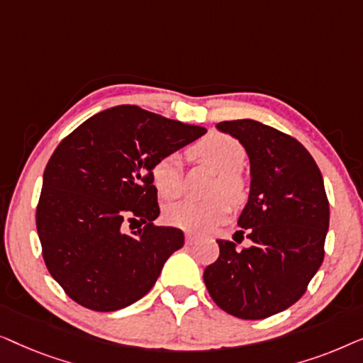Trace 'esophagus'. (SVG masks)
Listing matches in <instances>:
<instances>
[{
	"label": "esophagus",
	"instance_id": "34e87169",
	"mask_svg": "<svg viewBox=\"0 0 363 363\" xmlns=\"http://www.w3.org/2000/svg\"><path fill=\"white\" fill-rule=\"evenodd\" d=\"M196 241H198V236H195V235H186V236H185V242H186V245H195Z\"/></svg>",
	"mask_w": 363,
	"mask_h": 363
}]
</instances>
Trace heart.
<instances>
[{
    "mask_svg": "<svg viewBox=\"0 0 363 363\" xmlns=\"http://www.w3.org/2000/svg\"><path fill=\"white\" fill-rule=\"evenodd\" d=\"M191 155L218 173L213 188L215 195H225L233 203H240L246 196V183L240 170L246 162V150L236 138L225 133H213L191 148ZM152 182L158 195L165 200L180 196L183 190L182 158L170 153L153 163ZM226 197V198H227ZM225 198V199H226ZM224 196H215L208 201L183 200L167 206L165 221L188 233L211 231L230 213V203Z\"/></svg>",
    "mask_w": 363,
    "mask_h": 363,
    "instance_id": "obj_1",
    "label": "heart"
}]
</instances>
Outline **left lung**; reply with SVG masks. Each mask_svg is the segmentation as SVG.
I'll list each match as a JSON object with an SVG mask.
<instances>
[{
    "mask_svg": "<svg viewBox=\"0 0 363 363\" xmlns=\"http://www.w3.org/2000/svg\"><path fill=\"white\" fill-rule=\"evenodd\" d=\"M216 128L238 138L250 157V198L238 226L247 230L251 246L238 250L233 241H218L220 256L203 279L228 314L266 319L299 301L324 261V180L311 153L287 133L251 118Z\"/></svg>",
    "mask_w": 363,
    "mask_h": 363,
    "instance_id": "obj_1",
    "label": "left lung"
}]
</instances>
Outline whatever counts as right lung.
Instances as JSON below:
<instances>
[{"label": "right lung", "instance_id": "1", "mask_svg": "<svg viewBox=\"0 0 363 363\" xmlns=\"http://www.w3.org/2000/svg\"><path fill=\"white\" fill-rule=\"evenodd\" d=\"M203 133L206 128L117 106L59 143L44 170L36 228L48 271L72 301L112 312L152 289L185 242L178 228L153 225L160 208L152 167ZM137 219L146 226L123 231L125 220Z\"/></svg>", "mask_w": 363, "mask_h": 363}]
</instances>
